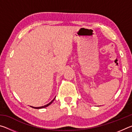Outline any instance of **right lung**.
<instances>
[{
  "label": "right lung",
  "mask_w": 132,
  "mask_h": 132,
  "mask_svg": "<svg viewBox=\"0 0 132 132\" xmlns=\"http://www.w3.org/2000/svg\"><path fill=\"white\" fill-rule=\"evenodd\" d=\"M55 98H56V97L53 98V100H52V101H51L50 103L49 104H46V105H44V106H40V107H34V106H30L31 107H32V108H35V109H41V108H46V107H47V106H48L49 105H50L52 103V102H53V101H54L55 100Z\"/></svg>",
  "instance_id": "1"
}]
</instances>
